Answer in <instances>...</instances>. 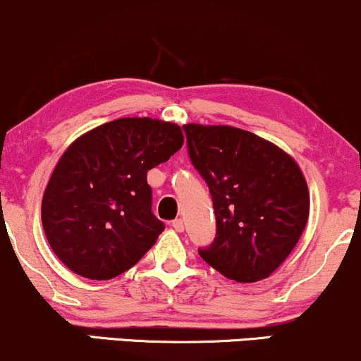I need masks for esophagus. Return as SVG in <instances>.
Segmentation results:
<instances>
[{
	"label": "esophagus",
	"instance_id": "obj_1",
	"mask_svg": "<svg viewBox=\"0 0 361 361\" xmlns=\"http://www.w3.org/2000/svg\"><path fill=\"white\" fill-rule=\"evenodd\" d=\"M171 226H173V229L178 231V233H183V231H185V221H183V219H175V221L171 222Z\"/></svg>",
	"mask_w": 361,
	"mask_h": 361
}]
</instances>
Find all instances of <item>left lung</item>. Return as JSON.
<instances>
[{
    "label": "left lung",
    "mask_w": 361,
    "mask_h": 361,
    "mask_svg": "<svg viewBox=\"0 0 361 361\" xmlns=\"http://www.w3.org/2000/svg\"><path fill=\"white\" fill-rule=\"evenodd\" d=\"M217 222L202 259L239 283L268 279L299 243L309 190L299 164L270 140L229 126H183Z\"/></svg>",
    "instance_id": "left-lung-1"
}]
</instances>
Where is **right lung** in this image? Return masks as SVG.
<instances>
[{
    "label": "right lung",
    "mask_w": 361,
    "mask_h": 361,
    "mask_svg": "<svg viewBox=\"0 0 361 361\" xmlns=\"http://www.w3.org/2000/svg\"><path fill=\"white\" fill-rule=\"evenodd\" d=\"M181 146L180 126L147 117L111 120L74 140L42 198V226L57 258L91 280L134 267L164 231L151 210L147 171Z\"/></svg>",
    "instance_id": "right-lung-1"
}]
</instances>
